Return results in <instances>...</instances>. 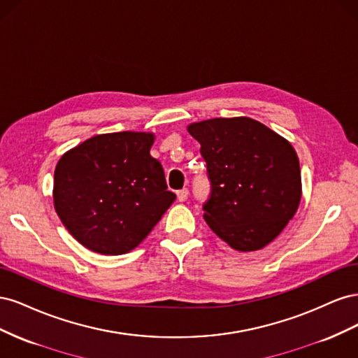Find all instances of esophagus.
Here are the masks:
<instances>
[{"mask_svg": "<svg viewBox=\"0 0 358 358\" xmlns=\"http://www.w3.org/2000/svg\"><path fill=\"white\" fill-rule=\"evenodd\" d=\"M188 189L185 188V189H180V191H178V200L179 201H185L187 199H188Z\"/></svg>", "mask_w": 358, "mask_h": 358, "instance_id": "esophagus-1", "label": "esophagus"}]
</instances>
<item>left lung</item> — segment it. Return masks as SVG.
<instances>
[{
	"label": "left lung",
	"instance_id": "left-lung-1",
	"mask_svg": "<svg viewBox=\"0 0 358 358\" xmlns=\"http://www.w3.org/2000/svg\"><path fill=\"white\" fill-rule=\"evenodd\" d=\"M212 183L203 218L239 252L263 249L282 233L301 200L299 157L285 137L248 116L192 122Z\"/></svg>",
	"mask_w": 358,
	"mask_h": 358
}]
</instances>
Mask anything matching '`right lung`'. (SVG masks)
I'll return each mask as SVG.
<instances>
[{
    "mask_svg": "<svg viewBox=\"0 0 358 358\" xmlns=\"http://www.w3.org/2000/svg\"><path fill=\"white\" fill-rule=\"evenodd\" d=\"M154 133L94 136L57 162L53 206L69 233L90 251H133L176 196L167 191L159 162L150 157Z\"/></svg>",
    "mask_w": 358,
    "mask_h": 358,
    "instance_id": "1",
    "label": "right lung"
}]
</instances>
